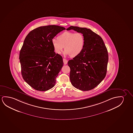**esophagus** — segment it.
<instances>
[{
  "label": "esophagus",
  "instance_id": "esophagus-1",
  "mask_svg": "<svg viewBox=\"0 0 133 133\" xmlns=\"http://www.w3.org/2000/svg\"><path fill=\"white\" fill-rule=\"evenodd\" d=\"M63 62H64V64H67L68 63V60L67 59H66L65 58H63Z\"/></svg>",
  "mask_w": 133,
  "mask_h": 133
}]
</instances>
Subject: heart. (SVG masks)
<instances>
[{"instance_id":"obj_1","label":"heart","mask_w":133,"mask_h":133,"mask_svg":"<svg viewBox=\"0 0 133 133\" xmlns=\"http://www.w3.org/2000/svg\"><path fill=\"white\" fill-rule=\"evenodd\" d=\"M52 44L54 51L60 54L64 48V54L75 57L80 54L85 45V38L81 33L65 32L52 39Z\"/></svg>"}]
</instances>
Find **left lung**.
<instances>
[{"instance_id":"8db88e82","label":"left lung","mask_w":133,"mask_h":133,"mask_svg":"<svg viewBox=\"0 0 133 133\" xmlns=\"http://www.w3.org/2000/svg\"><path fill=\"white\" fill-rule=\"evenodd\" d=\"M66 30L81 33L85 38L81 53L68 62L70 69L71 83L81 91H90L97 87L106 76L108 50L102 37L90 29L71 26Z\"/></svg>"}]
</instances>
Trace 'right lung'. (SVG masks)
<instances>
[{"label": "right lung", "instance_id": "obj_1", "mask_svg": "<svg viewBox=\"0 0 133 133\" xmlns=\"http://www.w3.org/2000/svg\"><path fill=\"white\" fill-rule=\"evenodd\" d=\"M64 30L58 25L40 26L31 31L25 39L19 52L21 75L36 90L48 91L55 85L64 63L62 56L54 52L52 41Z\"/></svg>", "mask_w": 133, "mask_h": 133}]
</instances>
